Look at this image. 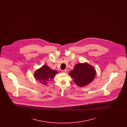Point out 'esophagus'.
<instances>
[{
    "mask_svg": "<svg viewBox=\"0 0 127 127\" xmlns=\"http://www.w3.org/2000/svg\"><path fill=\"white\" fill-rule=\"evenodd\" d=\"M63 73H66V69H65V70H62L61 71Z\"/></svg>",
    "mask_w": 127,
    "mask_h": 127,
    "instance_id": "1",
    "label": "esophagus"
}]
</instances>
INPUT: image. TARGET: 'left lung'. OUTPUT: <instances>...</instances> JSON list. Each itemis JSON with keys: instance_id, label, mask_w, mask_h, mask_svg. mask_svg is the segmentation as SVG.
<instances>
[{"instance_id": "8db88e82", "label": "left lung", "mask_w": 127, "mask_h": 127, "mask_svg": "<svg viewBox=\"0 0 127 127\" xmlns=\"http://www.w3.org/2000/svg\"><path fill=\"white\" fill-rule=\"evenodd\" d=\"M69 75L77 86L82 87L89 84L94 80L96 70L93 66L87 63H78L69 72Z\"/></svg>"}]
</instances>
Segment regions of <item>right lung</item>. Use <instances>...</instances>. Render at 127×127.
Segmentation results:
<instances>
[{
	"instance_id": "1",
	"label": "right lung",
	"mask_w": 127,
	"mask_h": 127,
	"mask_svg": "<svg viewBox=\"0 0 127 127\" xmlns=\"http://www.w3.org/2000/svg\"><path fill=\"white\" fill-rule=\"evenodd\" d=\"M58 73V71L51 69L47 65H45L36 70L34 74V76L36 79L41 83L47 85L48 81L53 79Z\"/></svg>"
}]
</instances>
